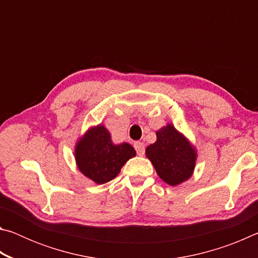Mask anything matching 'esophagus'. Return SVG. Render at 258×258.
Returning a JSON list of instances; mask_svg holds the SVG:
<instances>
[{
    "instance_id": "esophagus-1",
    "label": "esophagus",
    "mask_w": 258,
    "mask_h": 258,
    "mask_svg": "<svg viewBox=\"0 0 258 258\" xmlns=\"http://www.w3.org/2000/svg\"><path fill=\"white\" fill-rule=\"evenodd\" d=\"M134 148H135V150H137L139 156L145 155V143L140 142V141L134 142Z\"/></svg>"
}]
</instances>
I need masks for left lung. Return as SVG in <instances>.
<instances>
[{
    "instance_id": "obj_1",
    "label": "left lung",
    "mask_w": 258,
    "mask_h": 258,
    "mask_svg": "<svg viewBox=\"0 0 258 258\" xmlns=\"http://www.w3.org/2000/svg\"><path fill=\"white\" fill-rule=\"evenodd\" d=\"M155 143L146 149L147 158L165 183L176 186L194 175L197 149L184 134L168 123L156 132Z\"/></svg>"
}]
</instances>
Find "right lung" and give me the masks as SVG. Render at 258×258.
<instances>
[{"label":"right lung","instance_id":"right-lung-1","mask_svg":"<svg viewBox=\"0 0 258 258\" xmlns=\"http://www.w3.org/2000/svg\"><path fill=\"white\" fill-rule=\"evenodd\" d=\"M137 151L130 143L115 145L109 131L99 124L85 131L77 139L74 156L83 175L97 184H103L118 175L121 167Z\"/></svg>","mask_w":258,"mask_h":258}]
</instances>
